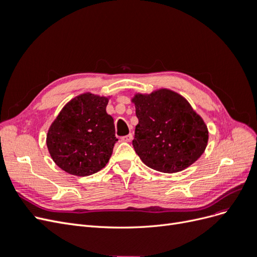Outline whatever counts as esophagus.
Listing matches in <instances>:
<instances>
[{
	"instance_id": "esophagus-1",
	"label": "esophagus",
	"mask_w": 257,
	"mask_h": 257,
	"mask_svg": "<svg viewBox=\"0 0 257 257\" xmlns=\"http://www.w3.org/2000/svg\"><path fill=\"white\" fill-rule=\"evenodd\" d=\"M132 139H133V135L132 134H128V135H126V136H123L122 138H121V141L122 142H124V143H130Z\"/></svg>"
}]
</instances>
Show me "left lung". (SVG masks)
<instances>
[{
	"instance_id": "left-lung-1",
	"label": "left lung",
	"mask_w": 257,
	"mask_h": 257,
	"mask_svg": "<svg viewBox=\"0 0 257 257\" xmlns=\"http://www.w3.org/2000/svg\"><path fill=\"white\" fill-rule=\"evenodd\" d=\"M132 102L138 118L133 147L148 167L173 174L201 157L208 144V128L182 95L160 89L150 94L137 93Z\"/></svg>"
}]
</instances>
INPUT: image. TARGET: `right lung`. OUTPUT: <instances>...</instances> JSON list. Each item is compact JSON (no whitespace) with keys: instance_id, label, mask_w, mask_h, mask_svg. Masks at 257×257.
<instances>
[{"instance_id":"add662e5","label":"right lung","mask_w":257,"mask_h":257,"mask_svg":"<svg viewBox=\"0 0 257 257\" xmlns=\"http://www.w3.org/2000/svg\"><path fill=\"white\" fill-rule=\"evenodd\" d=\"M109 97L83 93L62 108L48 130V151L64 172L79 177L99 172L114 144L113 119L106 112Z\"/></svg>"}]
</instances>
